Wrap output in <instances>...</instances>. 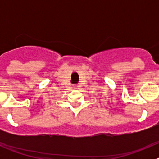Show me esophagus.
Listing matches in <instances>:
<instances>
[{"instance_id": "obj_1", "label": "esophagus", "mask_w": 159, "mask_h": 159, "mask_svg": "<svg viewBox=\"0 0 159 159\" xmlns=\"http://www.w3.org/2000/svg\"><path fill=\"white\" fill-rule=\"evenodd\" d=\"M78 85H74V86H73V88H75V89H76V88H78Z\"/></svg>"}]
</instances>
